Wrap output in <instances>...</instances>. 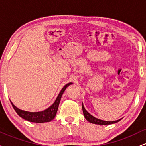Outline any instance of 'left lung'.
I'll list each match as a JSON object with an SVG mask.
<instances>
[{
	"mask_svg": "<svg viewBox=\"0 0 146 146\" xmlns=\"http://www.w3.org/2000/svg\"><path fill=\"white\" fill-rule=\"evenodd\" d=\"M82 106L83 113H84V115L85 119H86L88 122H90V123H94V124H98V125H109V124H113V123H117V122L119 121L120 120H121V119H120L117 120V121H104V120L99 119L96 118V117H93V115H90L89 113H88V111L85 109L83 103L82 104Z\"/></svg>",
	"mask_w": 146,
	"mask_h": 146,
	"instance_id": "1",
	"label": "left lung"
}]
</instances>
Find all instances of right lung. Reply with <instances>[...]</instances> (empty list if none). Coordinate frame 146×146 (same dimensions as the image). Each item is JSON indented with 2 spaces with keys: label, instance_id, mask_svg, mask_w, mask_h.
Wrapping results in <instances>:
<instances>
[{
  "label": "right lung",
  "instance_id": "right-lung-1",
  "mask_svg": "<svg viewBox=\"0 0 146 146\" xmlns=\"http://www.w3.org/2000/svg\"><path fill=\"white\" fill-rule=\"evenodd\" d=\"M72 82L68 83L67 84L65 85L60 90L59 95L57 97L56 100H55L54 103L51 106H50L46 110H43V111L40 112H28L25 111V110H23L19 109L17 107L15 106L14 104L11 101V105H12L13 108L16 112V113L19 115L20 117H22L24 119L27 120V121L30 122H33V123H44V122H49L56 117L57 111H58V106H59V104L61 100L62 95L66 90V88L69 86V85L72 84Z\"/></svg>",
  "mask_w": 146,
  "mask_h": 146
}]
</instances>
